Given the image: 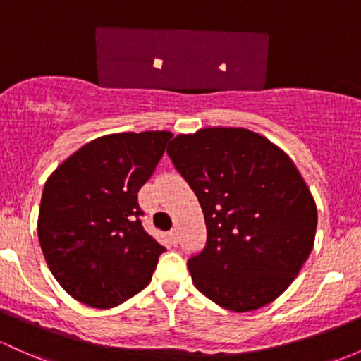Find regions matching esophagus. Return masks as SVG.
Listing matches in <instances>:
<instances>
[{
	"mask_svg": "<svg viewBox=\"0 0 361 361\" xmlns=\"http://www.w3.org/2000/svg\"><path fill=\"white\" fill-rule=\"evenodd\" d=\"M169 240H171L173 245L180 243V235H178V229H171V231H169Z\"/></svg>",
	"mask_w": 361,
	"mask_h": 361,
	"instance_id": "obj_1",
	"label": "esophagus"
}]
</instances>
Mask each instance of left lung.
<instances>
[{
    "instance_id": "1",
    "label": "left lung",
    "mask_w": 361,
    "mask_h": 361,
    "mask_svg": "<svg viewBox=\"0 0 361 361\" xmlns=\"http://www.w3.org/2000/svg\"><path fill=\"white\" fill-rule=\"evenodd\" d=\"M168 156L207 226L204 250L188 259L197 290L231 312L274 302L315 241V200L295 162L265 137L231 126L176 135Z\"/></svg>"
}]
</instances>
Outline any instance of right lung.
I'll use <instances>...</instances> for the list:
<instances>
[{"mask_svg":"<svg viewBox=\"0 0 361 361\" xmlns=\"http://www.w3.org/2000/svg\"><path fill=\"white\" fill-rule=\"evenodd\" d=\"M171 137L164 130L99 137L47 178L39 243L54 279L77 302L113 308L152 279L166 248L142 226L137 195Z\"/></svg>","mask_w":361,"mask_h":361,"instance_id":"add662e5","label":"right lung"}]
</instances>
